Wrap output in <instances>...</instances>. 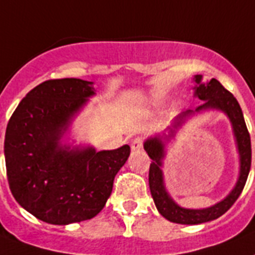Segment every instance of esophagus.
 <instances>
[{
	"label": "esophagus",
	"mask_w": 255,
	"mask_h": 255,
	"mask_svg": "<svg viewBox=\"0 0 255 255\" xmlns=\"http://www.w3.org/2000/svg\"><path fill=\"white\" fill-rule=\"evenodd\" d=\"M141 147H142V138L136 137L131 142V149L132 150H140Z\"/></svg>",
	"instance_id": "esophagus-1"
}]
</instances>
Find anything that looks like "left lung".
I'll return each mask as SVG.
<instances>
[{
	"mask_svg": "<svg viewBox=\"0 0 255 255\" xmlns=\"http://www.w3.org/2000/svg\"><path fill=\"white\" fill-rule=\"evenodd\" d=\"M193 87L194 97H197L204 104L196 110H187L177 115L172 124L166 130L168 133L154 134L144 141V149L150 157L151 163L149 168V188L153 197L157 210L163 218L179 224H201L211 222L222 217L226 211L230 210L239 196L243 192L252 164V145L250 136L248 132L243 110L237 100L232 93L227 91L217 79H211L209 83L202 81V75H194ZM222 111L231 122L234 137L239 153V177L230 194L213 207L205 209H187L177 205L165 189L163 175V162L167 155L168 143L176 137L177 131L186 123L188 119L197 114L207 111Z\"/></svg>",
	"mask_w": 255,
	"mask_h": 255,
	"instance_id": "left-lung-1",
	"label": "left lung"
}]
</instances>
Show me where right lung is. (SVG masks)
Instances as JSON below:
<instances>
[{
	"label": "right lung",
	"mask_w": 255,
	"mask_h": 255,
	"mask_svg": "<svg viewBox=\"0 0 255 255\" xmlns=\"http://www.w3.org/2000/svg\"><path fill=\"white\" fill-rule=\"evenodd\" d=\"M93 81L57 79L33 88L15 109L5 134V162L12 196L45 223L67 226L95 218L113 190L129 146L97 151L74 145L71 127Z\"/></svg>",
	"instance_id": "1"
}]
</instances>
